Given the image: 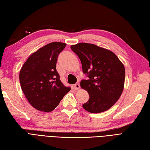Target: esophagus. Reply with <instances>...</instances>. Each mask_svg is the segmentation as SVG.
<instances>
[{"instance_id":"1","label":"esophagus","mask_w":150,"mask_h":150,"mask_svg":"<svg viewBox=\"0 0 150 150\" xmlns=\"http://www.w3.org/2000/svg\"><path fill=\"white\" fill-rule=\"evenodd\" d=\"M74 89H75L76 90H79V88H80V85H79V83H76V84H75V85H74Z\"/></svg>"}]
</instances>
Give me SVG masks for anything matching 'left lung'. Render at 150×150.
Here are the masks:
<instances>
[{"instance_id":"obj_1","label":"left lung","mask_w":150,"mask_h":150,"mask_svg":"<svg viewBox=\"0 0 150 150\" xmlns=\"http://www.w3.org/2000/svg\"><path fill=\"white\" fill-rule=\"evenodd\" d=\"M71 50L82 64L83 72L88 79L80 86L89 94L88 101L83 105L86 111L100 113L108 110L121 96L124 88V65L111 51L93 44L80 42Z\"/></svg>"}]
</instances>
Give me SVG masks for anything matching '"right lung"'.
<instances>
[{"instance_id": "obj_1", "label": "right lung", "mask_w": 150, "mask_h": 150, "mask_svg": "<svg viewBox=\"0 0 150 150\" xmlns=\"http://www.w3.org/2000/svg\"><path fill=\"white\" fill-rule=\"evenodd\" d=\"M66 44H47L28 58L19 74L21 90L33 108L51 112L56 108L64 96L71 90L64 86L56 70L58 55Z\"/></svg>"}]
</instances>
